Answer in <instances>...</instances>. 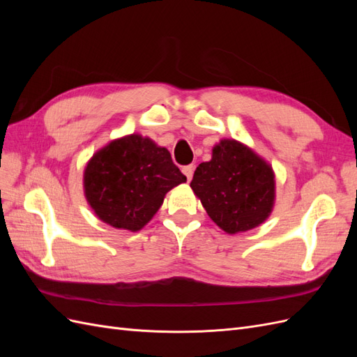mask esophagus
I'll return each instance as SVG.
<instances>
[{
    "instance_id": "obj_1",
    "label": "esophagus",
    "mask_w": 357,
    "mask_h": 357,
    "mask_svg": "<svg viewBox=\"0 0 357 357\" xmlns=\"http://www.w3.org/2000/svg\"><path fill=\"white\" fill-rule=\"evenodd\" d=\"M193 169H195V167H193V165H186V167H183L181 171H183V174L186 176V178L190 180L192 176H193Z\"/></svg>"
}]
</instances>
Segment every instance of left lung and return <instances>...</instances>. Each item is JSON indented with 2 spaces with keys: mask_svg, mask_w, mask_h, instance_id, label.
<instances>
[{
  "mask_svg": "<svg viewBox=\"0 0 357 357\" xmlns=\"http://www.w3.org/2000/svg\"><path fill=\"white\" fill-rule=\"evenodd\" d=\"M190 188L211 220L228 234L256 228L274 205L273 168L235 139L214 146L211 160L198 165Z\"/></svg>",
  "mask_w": 357,
  "mask_h": 357,
  "instance_id": "obj_1",
  "label": "left lung"
}]
</instances>
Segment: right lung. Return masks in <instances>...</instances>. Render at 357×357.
Instances as JSON below:
<instances>
[{
	"instance_id": "obj_1",
	"label": "right lung",
	"mask_w": 357,
	"mask_h": 357,
	"mask_svg": "<svg viewBox=\"0 0 357 357\" xmlns=\"http://www.w3.org/2000/svg\"><path fill=\"white\" fill-rule=\"evenodd\" d=\"M185 181L165 147L132 134L93 155L83 185L86 199L102 222L135 232L156 214L165 193Z\"/></svg>"
}]
</instances>
